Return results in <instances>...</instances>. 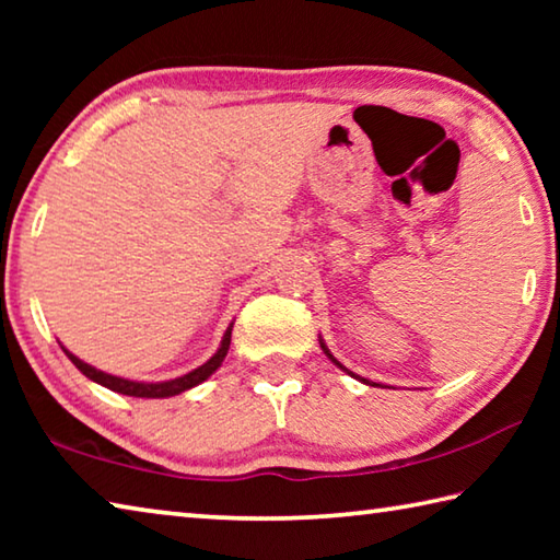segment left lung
I'll return each instance as SVG.
<instances>
[{"instance_id": "obj_1", "label": "left lung", "mask_w": 560, "mask_h": 560, "mask_svg": "<svg viewBox=\"0 0 560 560\" xmlns=\"http://www.w3.org/2000/svg\"><path fill=\"white\" fill-rule=\"evenodd\" d=\"M318 343H320V350H324V353L328 355V360H330V363H334L336 368H340V371H343V373H348L350 377H355V381H360V383H365V385H373L371 381H365V377H360V375H355V373H350V371H348V368H346L343 363H338V360H336V355H334V353H330V350H328V346H326V340H324V338H320V336H318Z\"/></svg>"}]
</instances>
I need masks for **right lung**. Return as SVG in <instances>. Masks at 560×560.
<instances>
[{
	"instance_id": "obj_1",
	"label": "right lung",
	"mask_w": 560,
	"mask_h": 560,
	"mask_svg": "<svg viewBox=\"0 0 560 560\" xmlns=\"http://www.w3.org/2000/svg\"><path fill=\"white\" fill-rule=\"evenodd\" d=\"M232 328L234 324H230V328L224 330L222 336V343L217 348V353L202 363L200 368H195V371H189L179 377H173V381H160V383H148V381H130V377H120V375H110L106 371H98V368H93L89 363H83L79 355H73L71 350H66L61 346V350L66 355H69L71 363L79 368V371L89 377V381L98 383L103 387H108L113 393H120V395H130V397H173L189 390V387H197L200 383H205L207 377H210L217 368L224 363L226 358V350H230L232 343Z\"/></svg>"
}]
</instances>
